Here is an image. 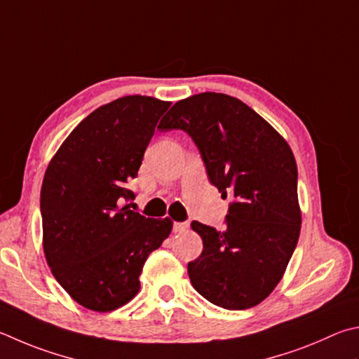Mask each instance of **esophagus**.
Wrapping results in <instances>:
<instances>
[{
	"instance_id": "esophagus-1",
	"label": "esophagus",
	"mask_w": 359,
	"mask_h": 359,
	"mask_svg": "<svg viewBox=\"0 0 359 359\" xmlns=\"http://www.w3.org/2000/svg\"><path fill=\"white\" fill-rule=\"evenodd\" d=\"M190 227V223H174V232H185Z\"/></svg>"
}]
</instances>
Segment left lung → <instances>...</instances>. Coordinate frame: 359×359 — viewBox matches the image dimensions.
<instances>
[{
    "label": "left lung",
    "mask_w": 359,
    "mask_h": 359,
    "mask_svg": "<svg viewBox=\"0 0 359 359\" xmlns=\"http://www.w3.org/2000/svg\"><path fill=\"white\" fill-rule=\"evenodd\" d=\"M158 128L185 130L221 198H231L224 231L191 223L204 242L188 264L193 287L231 311L264 302L283 279L302 229L287 141L246 103L219 93L179 100Z\"/></svg>",
    "instance_id": "left-lung-1"
}]
</instances>
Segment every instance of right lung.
I'll return each instance as SVG.
<instances>
[{
  "label": "right lung",
  "instance_id": "obj_1",
  "mask_svg": "<svg viewBox=\"0 0 359 359\" xmlns=\"http://www.w3.org/2000/svg\"><path fill=\"white\" fill-rule=\"evenodd\" d=\"M171 102L147 95L102 105L72 130L50 160L41 190L42 245L61 287L83 308L109 312L140 292V275L172 231L127 205L130 184Z\"/></svg>",
  "mask_w": 359,
  "mask_h": 359
}]
</instances>
